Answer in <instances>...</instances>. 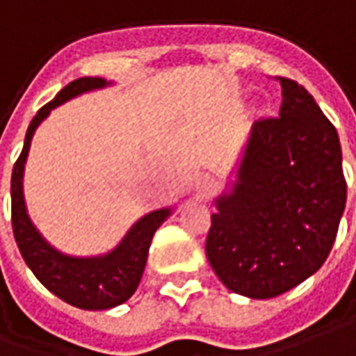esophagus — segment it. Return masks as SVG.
Instances as JSON below:
<instances>
[{"mask_svg": "<svg viewBox=\"0 0 356 356\" xmlns=\"http://www.w3.org/2000/svg\"><path fill=\"white\" fill-rule=\"evenodd\" d=\"M216 188V183H214V179L209 177V175H204V177H198L197 183H195V195L198 198H207Z\"/></svg>", "mask_w": 356, "mask_h": 356, "instance_id": "obj_1", "label": "esophagus"}]
</instances>
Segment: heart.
Returning <instances> with one entry per match:
<instances>
[{
    "instance_id": "b5f03b06",
    "label": "heart",
    "mask_w": 356,
    "mask_h": 356,
    "mask_svg": "<svg viewBox=\"0 0 356 356\" xmlns=\"http://www.w3.org/2000/svg\"><path fill=\"white\" fill-rule=\"evenodd\" d=\"M269 113H270V107L269 105H265V103H257V105H253V107L249 108V115H248L249 124H259V122H263L265 118L269 117Z\"/></svg>"
}]
</instances>
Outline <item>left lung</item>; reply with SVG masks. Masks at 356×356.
Returning a JSON list of instances; mask_svg holds the SVG:
<instances>
[{
	"label": "left lung",
	"mask_w": 356,
	"mask_h": 356,
	"mask_svg": "<svg viewBox=\"0 0 356 356\" xmlns=\"http://www.w3.org/2000/svg\"><path fill=\"white\" fill-rule=\"evenodd\" d=\"M280 118L253 124L214 198L207 257L224 286L255 300L298 286L330 255L347 200L337 130L280 77Z\"/></svg>",
	"instance_id": "8db88e82"
}]
</instances>
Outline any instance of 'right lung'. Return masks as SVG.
I'll list each match as a JSON object with an SVG mask.
<instances>
[{"instance_id": "1", "label": "right lung", "mask_w": 356, "mask_h": 356, "mask_svg": "<svg viewBox=\"0 0 356 356\" xmlns=\"http://www.w3.org/2000/svg\"><path fill=\"white\" fill-rule=\"evenodd\" d=\"M111 86H115V81H107L105 77H79L67 83L31 120L23 152L13 165L11 175V224L26 267L52 294L81 310H108L124 304L136 292L146 267L152 238L175 209L163 207L144 214L128 228L115 248L99 255H70L60 251L38 232L29 216L23 177L36 128L60 105Z\"/></svg>"}]
</instances>
